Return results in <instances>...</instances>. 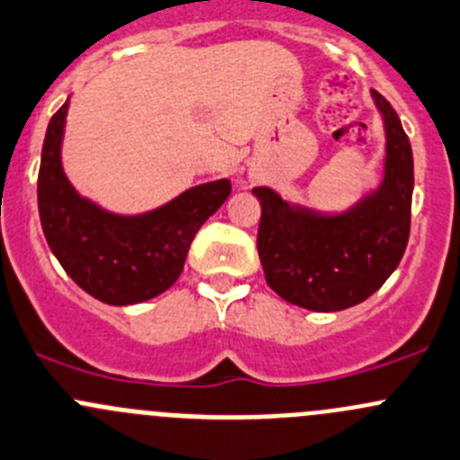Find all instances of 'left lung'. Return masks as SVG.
<instances>
[{"instance_id": "left-lung-1", "label": "left lung", "mask_w": 460, "mask_h": 460, "mask_svg": "<svg viewBox=\"0 0 460 460\" xmlns=\"http://www.w3.org/2000/svg\"><path fill=\"white\" fill-rule=\"evenodd\" d=\"M386 126L385 181L339 216L292 208L271 189L261 199L258 256L280 298L314 312L358 305L400 265L411 231L413 155L398 111L373 89Z\"/></svg>"}]
</instances>
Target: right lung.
I'll return each mask as SVG.
<instances>
[{"label": "right lung", "instance_id": "right-lung-1", "mask_svg": "<svg viewBox=\"0 0 460 460\" xmlns=\"http://www.w3.org/2000/svg\"><path fill=\"white\" fill-rule=\"evenodd\" d=\"M66 105L51 117L38 172L44 238L62 270L93 298L132 305L166 292L184 270L199 226L225 204L231 181H208L137 217L111 216L83 199L60 166Z\"/></svg>", "mask_w": 460, "mask_h": 460}]
</instances>
